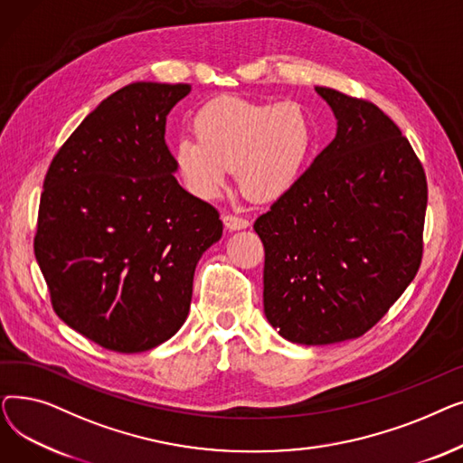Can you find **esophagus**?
<instances>
[{
    "mask_svg": "<svg viewBox=\"0 0 463 463\" xmlns=\"http://www.w3.org/2000/svg\"><path fill=\"white\" fill-rule=\"evenodd\" d=\"M223 225L227 231H241V229H248L250 222L244 217H238V215H223Z\"/></svg>",
    "mask_w": 463,
    "mask_h": 463,
    "instance_id": "1",
    "label": "esophagus"
}]
</instances>
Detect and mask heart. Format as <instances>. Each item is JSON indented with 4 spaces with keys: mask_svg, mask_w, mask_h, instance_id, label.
<instances>
[{
    "mask_svg": "<svg viewBox=\"0 0 463 463\" xmlns=\"http://www.w3.org/2000/svg\"><path fill=\"white\" fill-rule=\"evenodd\" d=\"M193 137L175 144V163L185 187L213 199L236 168L250 199L272 203L293 189L313 148L307 110L293 101L255 103L215 97L193 116Z\"/></svg>",
    "mask_w": 463,
    "mask_h": 463,
    "instance_id": "heart-1",
    "label": "heart"
}]
</instances>
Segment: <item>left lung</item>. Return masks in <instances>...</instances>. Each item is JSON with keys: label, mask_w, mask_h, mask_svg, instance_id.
<instances>
[{"label": "left lung", "mask_w": 463, "mask_h": 463, "mask_svg": "<svg viewBox=\"0 0 463 463\" xmlns=\"http://www.w3.org/2000/svg\"><path fill=\"white\" fill-rule=\"evenodd\" d=\"M335 137L253 229L264 246V315L281 337L330 345L368 332L415 279L424 168L368 101L315 88Z\"/></svg>", "instance_id": "8db88e82"}]
</instances>
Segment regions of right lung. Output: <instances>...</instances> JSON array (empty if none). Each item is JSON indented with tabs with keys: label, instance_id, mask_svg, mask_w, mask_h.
<instances>
[{
	"label": "right lung",
	"instance_id": "add662e5",
	"mask_svg": "<svg viewBox=\"0 0 463 463\" xmlns=\"http://www.w3.org/2000/svg\"><path fill=\"white\" fill-rule=\"evenodd\" d=\"M189 84L109 95L48 168L35 259L58 317L116 353H142L187 319L193 276L223 223L176 180L166 116Z\"/></svg>",
	"mask_w": 463,
	"mask_h": 463
}]
</instances>
